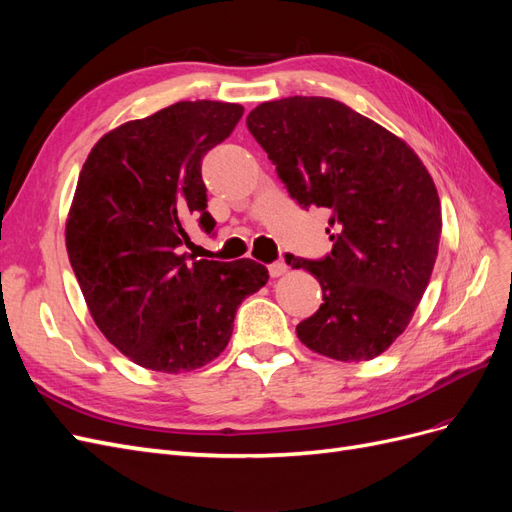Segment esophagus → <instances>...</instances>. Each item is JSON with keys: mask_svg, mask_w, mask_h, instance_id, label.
I'll return each mask as SVG.
<instances>
[{"mask_svg": "<svg viewBox=\"0 0 512 512\" xmlns=\"http://www.w3.org/2000/svg\"><path fill=\"white\" fill-rule=\"evenodd\" d=\"M269 273H271V277H282L284 273H288V265H286L284 260L271 262V265H269Z\"/></svg>", "mask_w": 512, "mask_h": 512, "instance_id": "1", "label": "esophagus"}]
</instances>
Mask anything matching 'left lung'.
<instances>
[{
  "mask_svg": "<svg viewBox=\"0 0 512 512\" xmlns=\"http://www.w3.org/2000/svg\"><path fill=\"white\" fill-rule=\"evenodd\" d=\"M247 130L301 207L331 211L327 258L286 254L322 286L324 303L297 324L299 339L335 361L374 359L406 331L438 258L431 175L399 136L331 98L262 102Z\"/></svg>",
  "mask_w": 512,
  "mask_h": 512,
  "instance_id": "1",
  "label": "left lung"
}]
</instances>
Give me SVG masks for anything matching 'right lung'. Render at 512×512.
<instances>
[{
    "label": "right lung",
    "mask_w": 512,
    "mask_h": 512,
    "mask_svg": "<svg viewBox=\"0 0 512 512\" xmlns=\"http://www.w3.org/2000/svg\"><path fill=\"white\" fill-rule=\"evenodd\" d=\"M241 115V104L177 102L104 134L83 164L66 222L70 265L98 329L145 369L183 374L218 359L237 307L269 280L250 258L183 252L190 220L215 228L200 162Z\"/></svg>",
    "instance_id": "right-lung-1"
}]
</instances>
